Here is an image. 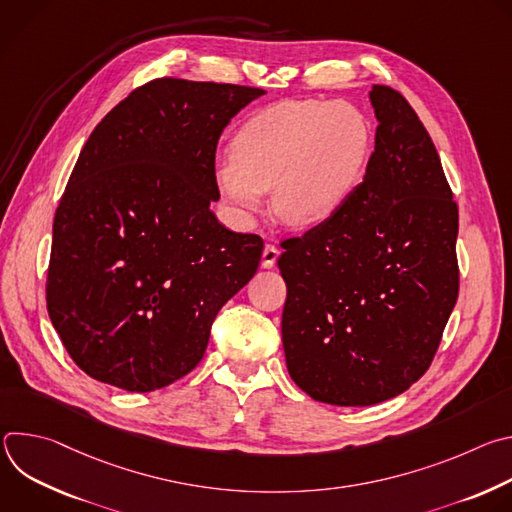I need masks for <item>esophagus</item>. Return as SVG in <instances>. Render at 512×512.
<instances>
[{"mask_svg":"<svg viewBox=\"0 0 512 512\" xmlns=\"http://www.w3.org/2000/svg\"><path fill=\"white\" fill-rule=\"evenodd\" d=\"M277 257H279V249H277L275 245L267 243V245H265V249H263L261 265H263V267H273V265H275V261H277Z\"/></svg>","mask_w":512,"mask_h":512,"instance_id":"obj_1","label":"esophagus"}]
</instances>
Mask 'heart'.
Instances as JSON below:
<instances>
[{"mask_svg":"<svg viewBox=\"0 0 512 512\" xmlns=\"http://www.w3.org/2000/svg\"><path fill=\"white\" fill-rule=\"evenodd\" d=\"M367 119L346 103L279 101L247 119L216 178L243 212L273 190V214L287 227L322 225L350 196L369 154Z\"/></svg>","mask_w":512,"mask_h":512,"instance_id":"1","label":"heart"}]
</instances>
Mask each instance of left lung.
<instances>
[{"label":"left lung","instance_id":"left-lung-1","mask_svg":"<svg viewBox=\"0 0 512 512\" xmlns=\"http://www.w3.org/2000/svg\"><path fill=\"white\" fill-rule=\"evenodd\" d=\"M379 121L364 180L330 221L287 237L281 336L312 399L364 407L417 383L458 300V204L407 99L373 85Z\"/></svg>","mask_w":512,"mask_h":512}]
</instances>
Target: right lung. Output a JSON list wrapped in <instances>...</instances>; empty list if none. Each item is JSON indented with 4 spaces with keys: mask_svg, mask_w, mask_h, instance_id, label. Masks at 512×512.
<instances>
[{
    "mask_svg": "<svg viewBox=\"0 0 512 512\" xmlns=\"http://www.w3.org/2000/svg\"><path fill=\"white\" fill-rule=\"evenodd\" d=\"M265 91L160 77L93 129L58 202L46 308L89 377L148 393L202 360L212 322L255 275L259 235L216 221V145Z\"/></svg>",
    "mask_w": 512,
    "mask_h": 512,
    "instance_id": "1",
    "label": "right lung"
}]
</instances>
